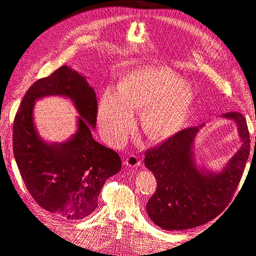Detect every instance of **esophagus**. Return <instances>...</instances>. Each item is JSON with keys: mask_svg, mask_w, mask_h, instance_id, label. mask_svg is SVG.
<instances>
[{"mask_svg": "<svg viewBox=\"0 0 256 256\" xmlns=\"http://www.w3.org/2000/svg\"><path fill=\"white\" fill-rule=\"evenodd\" d=\"M125 164L128 168H138L140 166V160H138V156H136V154H130V156L127 157V159L125 160Z\"/></svg>", "mask_w": 256, "mask_h": 256, "instance_id": "1", "label": "esophagus"}]
</instances>
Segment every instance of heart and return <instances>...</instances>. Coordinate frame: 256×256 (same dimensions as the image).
Here are the masks:
<instances>
[{
    "instance_id": "obj_1",
    "label": "heart",
    "mask_w": 256,
    "mask_h": 256,
    "mask_svg": "<svg viewBox=\"0 0 256 256\" xmlns=\"http://www.w3.org/2000/svg\"><path fill=\"white\" fill-rule=\"evenodd\" d=\"M193 100L191 88L171 69L144 66L124 76L118 90L104 92L98 120L106 136L122 143L132 129L134 110L145 109L147 134L164 138L180 129Z\"/></svg>"
}]
</instances>
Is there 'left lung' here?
Instances as JSON below:
<instances>
[{"label":"left lung","instance_id":"1","mask_svg":"<svg viewBox=\"0 0 256 256\" xmlns=\"http://www.w3.org/2000/svg\"><path fill=\"white\" fill-rule=\"evenodd\" d=\"M222 116L237 124L242 146L221 173L198 170L193 160V141L202 126L178 131L145 152V166L157 180L146 210L161 228L182 230L203 226L219 216L233 198L250 154V134L242 113Z\"/></svg>","mask_w":256,"mask_h":256}]
</instances>
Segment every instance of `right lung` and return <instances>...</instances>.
<instances>
[{
  "instance_id": "obj_1",
  "label": "right lung",
  "mask_w": 256,
  "mask_h": 256,
  "mask_svg": "<svg viewBox=\"0 0 256 256\" xmlns=\"http://www.w3.org/2000/svg\"><path fill=\"white\" fill-rule=\"evenodd\" d=\"M50 94L70 98L80 115L77 134L62 144L44 142L32 122L34 100ZM97 108L95 90L64 65L34 82L14 120V154L30 194L46 210L68 221L95 212L106 180L122 168L118 154L92 138Z\"/></svg>"
}]
</instances>
